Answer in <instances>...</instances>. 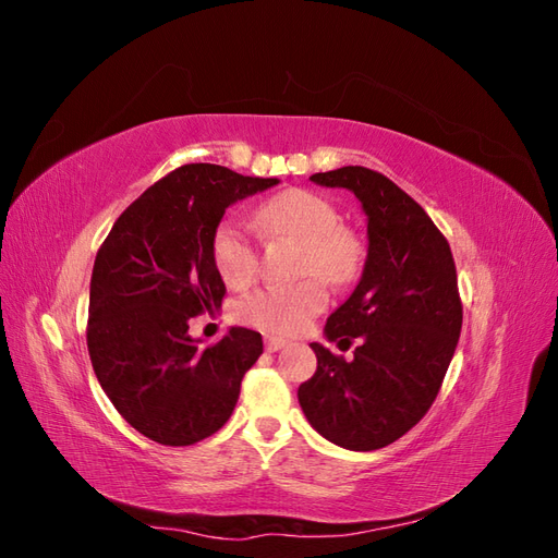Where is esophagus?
<instances>
[{"label": "esophagus", "instance_id": "esophagus-1", "mask_svg": "<svg viewBox=\"0 0 558 558\" xmlns=\"http://www.w3.org/2000/svg\"><path fill=\"white\" fill-rule=\"evenodd\" d=\"M286 347H289V342L281 340V337H272V335L265 337V349L267 351H279V349H286Z\"/></svg>", "mask_w": 558, "mask_h": 558}]
</instances>
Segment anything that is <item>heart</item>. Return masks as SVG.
<instances>
[{
  "label": "heart",
  "instance_id": "heart-1",
  "mask_svg": "<svg viewBox=\"0 0 558 558\" xmlns=\"http://www.w3.org/2000/svg\"><path fill=\"white\" fill-rule=\"evenodd\" d=\"M256 226L269 240H295L302 246L298 272H316L326 281L340 283L356 272L361 260L359 242L340 228V216L328 199L307 191H286L263 202L256 209ZM211 256L218 275L232 289L246 286L258 272V251L246 228L226 218L216 226ZM326 289L310 277L289 286H267L246 295L238 314L246 324L267 332L293 335L326 307Z\"/></svg>",
  "mask_w": 558,
  "mask_h": 558
}]
</instances>
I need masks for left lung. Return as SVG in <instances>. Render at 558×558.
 <instances>
[{"instance_id":"8db88e82","label":"left lung","mask_w":558,"mask_h":558,"mask_svg":"<svg viewBox=\"0 0 558 558\" xmlns=\"http://www.w3.org/2000/svg\"><path fill=\"white\" fill-rule=\"evenodd\" d=\"M310 179L356 195L367 256L324 330L340 347L359 340L353 361L312 342L316 373L300 384L298 400L328 442L373 451L416 426L440 391L463 324L456 265L430 216L391 179L359 165Z\"/></svg>"}]
</instances>
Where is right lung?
<instances>
[{"mask_svg": "<svg viewBox=\"0 0 558 558\" xmlns=\"http://www.w3.org/2000/svg\"><path fill=\"white\" fill-rule=\"evenodd\" d=\"M279 179L221 165H183L118 216L90 279L88 351L99 386L132 428L167 447H189L230 418L263 337L230 328L202 347L189 320L221 307L226 283L211 238L230 205Z\"/></svg>", "mask_w": 558, "mask_h": 558, "instance_id": "right-lung-1", "label": "right lung"}]
</instances>
